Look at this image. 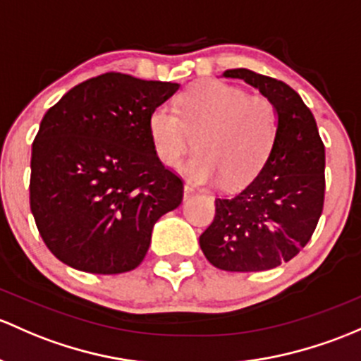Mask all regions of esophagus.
I'll return each instance as SVG.
<instances>
[{
  "instance_id": "1",
  "label": "esophagus",
  "mask_w": 361,
  "mask_h": 361,
  "mask_svg": "<svg viewBox=\"0 0 361 361\" xmlns=\"http://www.w3.org/2000/svg\"><path fill=\"white\" fill-rule=\"evenodd\" d=\"M193 193H195V190H193L192 185H185V187H183V199H185V200L190 199Z\"/></svg>"
}]
</instances>
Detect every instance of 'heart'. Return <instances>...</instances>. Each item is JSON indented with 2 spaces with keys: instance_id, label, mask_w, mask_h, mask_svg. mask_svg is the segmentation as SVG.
Here are the masks:
<instances>
[{
  "instance_id": "b5f03b06",
  "label": "heart",
  "mask_w": 361,
  "mask_h": 361,
  "mask_svg": "<svg viewBox=\"0 0 361 361\" xmlns=\"http://www.w3.org/2000/svg\"><path fill=\"white\" fill-rule=\"evenodd\" d=\"M199 136V150L183 173L200 185L225 180L226 187L249 183L267 164L276 133L279 114L264 97H250L238 86L202 81L180 97V112L157 105L149 116V136L155 155L176 168Z\"/></svg>"
}]
</instances>
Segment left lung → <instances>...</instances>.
Returning <instances> with one entry per match:
<instances>
[{"instance_id":"8db88e82","label":"left lung","mask_w":361,"mask_h":361,"mask_svg":"<svg viewBox=\"0 0 361 361\" xmlns=\"http://www.w3.org/2000/svg\"><path fill=\"white\" fill-rule=\"evenodd\" d=\"M242 79L275 105L279 133L267 164L240 192L216 199V216L199 244L212 267L263 271L292 259L313 235L324 209L325 147L317 121L289 85L249 69Z\"/></svg>"}]
</instances>
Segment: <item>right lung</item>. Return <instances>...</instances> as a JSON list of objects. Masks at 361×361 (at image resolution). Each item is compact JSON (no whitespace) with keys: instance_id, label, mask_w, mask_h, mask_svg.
<instances>
[{"instance_id":"1","label":"right lung","mask_w":361,"mask_h":361,"mask_svg":"<svg viewBox=\"0 0 361 361\" xmlns=\"http://www.w3.org/2000/svg\"><path fill=\"white\" fill-rule=\"evenodd\" d=\"M178 90L107 72L44 114L30 157V211L62 263L100 275L135 270L157 219L180 206L183 183L149 136L150 112Z\"/></svg>"}]
</instances>
